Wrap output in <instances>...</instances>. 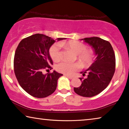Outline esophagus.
I'll use <instances>...</instances> for the list:
<instances>
[{"instance_id":"esophagus-1","label":"esophagus","mask_w":129,"mask_h":129,"mask_svg":"<svg viewBox=\"0 0 129 129\" xmlns=\"http://www.w3.org/2000/svg\"><path fill=\"white\" fill-rule=\"evenodd\" d=\"M64 76H67V78H70V79H72L73 78H74V77L73 76H70V75H66V74H65L64 75Z\"/></svg>"}]
</instances>
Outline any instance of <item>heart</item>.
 <instances>
[{"label": "heart", "instance_id": "b5f03b06", "mask_svg": "<svg viewBox=\"0 0 129 129\" xmlns=\"http://www.w3.org/2000/svg\"><path fill=\"white\" fill-rule=\"evenodd\" d=\"M64 43H57L53 45L50 49V55L53 60L58 61L61 58V45ZM69 49L78 55V59L83 65L87 66L93 62L94 54L93 51L87 49V46L82 42L76 40H71L65 44ZM80 68L78 63H69L62 61L57 65L56 70L65 74L71 75Z\"/></svg>", "mask_w": 129, "mask_h": 129}]
</instances>
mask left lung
Masks as SVG:
<instances>
[{
	"label": "left lung",
	"instance_id": "8db88e82",
	"mask_svg": "<svg viewBox=\"0 0 129 129\" xmlns=\"http://www.w3.org/2000/svg\"><path fill=\"white\" fill-rule=\"evenodd\" d=\"M93 49L96 55L94 62L85 71L80 74H87L86 78H79L82 84L74 87L77 94L91 97L103 91L110 83L115 71V55L109 42L100 38L91 37L82 39Z\"/></svg>",
	"mask_w": 129,
	"mask_h": 129
}]
</instances>
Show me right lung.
I'll list each match as a JSON object with an SVG mask.
<instances>
[{"mask_svg":"<svg viewBox=\"0 0 129 129\" xmlns=\"http://www.w3.org/2000/svg\"><path fill=\"white\" fill-rule=\"evenodd\" d=\"M57 39L59 41L66 38ZM55 42L49 36L36 34L23 39L15 50V76L22 89L34 97L45 98L51 95L56 89L58 78L63 75L55 71L46 74L42 73L45 69L52 68L49 49Z\"/></svg>","mask_w":129,"mask_h":129,"instance_id":"right-lung-1","label":"right lung"}]
</instances>
